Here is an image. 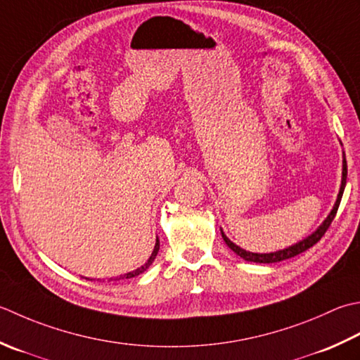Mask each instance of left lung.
Segmentation results:
<instances>
[{"instance_id":"obj_1","label":"left lung","mask_w":360,"mask_h":360,"mask_svg":"<svg viewBox=\"0 0 360 360\" xmlns=\"http://www.w3.org/2000/svg\"><path fill=\"white\" fill-rule=\"evenodd\" d=\"M342 145V143H340ZM343 154V160H342V182H340V188H339V195H337V200L334 202L333 209H330V212L328 214V217L323 220V223L320 224L319 228H316L312 234H309L307 237L302 238V240L293 243L290 246H287V248L283 250H278V251H273V252H251V251H246L240 246L236 245L232 240H229V237L224 234L223 229L221 231V237L224 243H226L229 248L236 252L237 256H240L242 259L248 260V262H256V264H274V262H281V260H285V259H290L301 255V252H304L306 250L311 248L316 242L320 240V238L325 236V232L328 231V228L330 226V223H333L334 217L337 214V209L340 206V200H342V195H343V190L345 186H347V174H348V168H347V158H345V153Z\"/></svg>"}]
</instances>
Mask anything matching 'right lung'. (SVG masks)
Wrapping results in <instances>:
<instances>
[{
  "label": "right lung",
  "instance_id": "add662e5",
  "mask_svg": "<svg viewBox=\"0 0 360 360\" xmlns=\"http://www.w3.org/2000/svg\"><path fill=\"white\" fill-rule=\"evenodd\" d=\"M159 246H160V243H159V238H156V243H154V250H153V252H151V256L148 257V260L146 262L142 265V266H139V269H136V270H132V271H129V273H124V274H120V276H115V278H109V281H120V279H131V278H134V276H139L140 273H143V271H146L148 269H150V265L154 262V259H156V256H158V252H159ZM86 279H89V278H86Z\"/></svg>",
  "mask_w": 360,
  "mask_h": 360
}]
</instances>
